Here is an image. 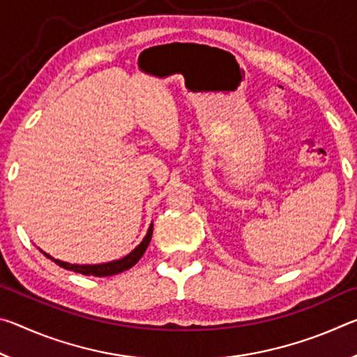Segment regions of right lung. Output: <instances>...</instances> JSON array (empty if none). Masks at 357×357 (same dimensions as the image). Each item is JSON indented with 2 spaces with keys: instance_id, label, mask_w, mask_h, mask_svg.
I'll return each instance as SVG.
<instances>
[{
  "instance_id": "add662e5",
  "label": "right lung",
  "mask_w": 357,
  "mask_h": 357,
  "mask_svg": "<svg viewBox=\"0 0 357 357\" xmlns=\"http://www.w3.org/2000/svg\"><path fill=\"white\" fill-rule=\"evenodd\" d=\"M151 238H153V223H151L148 228L146 236L143 238L142 243L138 244L130 253H128V255L119 258V259H113V261L100 263V264H75V263L61 261V259H56L52 255H48V253H45L44 250H40V249L39 250L44 253L48 259H52L53 263H56L58 266H61V268H64V269L72 271V273L83 274V275H94V277H108V275L124 273V271L130 269L132 266H135L138 263V259L143 257V253L146 252L148 245L151 243Z\"/></svg>"
}]
</instances>
